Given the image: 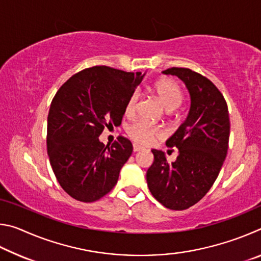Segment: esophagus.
Here are the masks:
<instances>
[{
	"instance_id": "obj_1",
	"label": "esophagus",
	"mask_w": 261,
	"mask_h": 261,
	"mask_svg": "<svg viewBox=\"0 0 261 261\" xmlns=\"http://www.w3.org/2000/svg\"><path fill=\"white\" fill-rule=\"evenodd\" d=\"M140 149H143V147L139 146V145H137V144H134V152H138V151H140Z\"/></svg>"
}]
</instances>
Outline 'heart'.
I'll return each mask as SVG.
<instances>
[{
  "mask_svg": "<svg viewBox=\"0 0 261 261\" xmlns=\"http://www.w3.org/2000/svg\"><path fill=\"white\" fill-rule=\"evenodd\" d=\"M154 92L158 99L167 110H174L182 103L183 92L180 87L171 79H161L154 84ZM139 100V92L134 91L129 95L124 105V114L126 116L134 115L137 108V103ZM127 136L135 141L141 145L151 144L152 141L163 135V130L160 126L153 125L144 120L135 121L127 126Z\"/></svg>",
  "mask_w": 261,
  "mask_h": 261,
  "instance_id": "obj_1",
  "label": "heart"
}]
</instances>
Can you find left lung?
<instances>
[{"mask_svg":"<svg viewBox=\"0 0 261 261\" xmlns=\"http://www.w3.org/2000/svg\"><path fill=\"white\" fill-rule=\"evenodd\" d=\"M182 79L191 106L177 131L166 141L178 148L176 161L152 149L154 161L146 179L153 197L165 207L183 211L197 204L214 184L227 156L230 121L223 95L208 78L187 68L162 71Z\"/></svg>","mask_w":261,"mask_h":261,"instance_id":"8db88e82","label":"left lung"}]
</instances>
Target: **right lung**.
<instances>
[{
	"label": "right lung",
	"instance_id": "right-lung-1",
	"mask_svg": "<svg viewBox=\"0 0 261 261\" xmlns=\"http://www.w3.org/2000/svg\"><path fill=\"white\" fill-rule=\"evenodd\" d=\"M144 76L96 65L73 74L56 92L48 113L47 152L57 182L73 199L99 200L116 185L132 144L120 136L105 146L99 136L121 124L126 100Z\"/></svg>",
	"mask_w": 261,
	"mask_h": 261
}]
</instances>
